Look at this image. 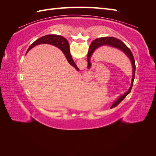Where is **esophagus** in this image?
Listing matches in <instances>:
<instances>
[{
    "label": "esophagus",
    "mask_w": 156,
    "mask_h": 156,
    "mask_svg": "<svg viewBox=\"0 0 156 156\" xmlns=\"http://www.w3.org/2000/svg\"><path fill=\"white\" fill-rule=\"evenodd\" d=\"M84 77H88V73H84Z\"/></svg>",
    "instance_id": "1"
}]
</instances>
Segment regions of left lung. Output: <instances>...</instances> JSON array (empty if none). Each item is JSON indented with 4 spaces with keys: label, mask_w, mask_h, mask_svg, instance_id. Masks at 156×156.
I'll list each match as a JSON object with an SVG mask.
<instances>
[{
    "label": "left lung",
    "mask_w": 156,
    "mask_h": 156,
    "mask_svg": "<svg viewBox=\"0 0 156 156\" xmlns=\"http://www.w3.org/2000/svg\"><path fill=\"white\" fill-rule=\"evenodd\" d=\"M107 45L109 47H112V48H116L118 49H119L121 51L127 56V57L131 61V63L132 65V79H131V85L129 88L128 89L126 92H125L124 94L120 96L119 98H117V100L115 101V102L112 103V105L115 107L117 105H119V103L124 100V99L126 97V96L130 92L132 88V87H133V81H134V78H135V59L133 56V54H132L131 50L127 48V47L120 40L115 38V37H100V38L96 39L95 40H94L92 44L90 46L89 49H88V56H87V60H88V66L87 68L90 69L92 66V64L90 62V58L92 56L93 53L95 52V51L98 49L99 48H100L101 46H105Z\"/></svg>",
    "instance_id": "obj_1"
}]
</instances>
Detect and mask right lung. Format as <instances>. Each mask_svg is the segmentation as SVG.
Returning <instances> with one entry per match:
<instances>
[{
  "label": "right lung",
  "instance_id": "right-lung-1",
  "mask_svg": "<svg viewBox=\"0 0 156 156\" xmlns=\"http://www.w3.org/2000/svg\"><path fill=\"white\" fill-rule=\"evenodd\" d=\"M40 44H50L56 46V48H58L63 52V53L64 54L69 64L70 65H72V66H73L77 71H79V68H77V65L75 64L74 61L72 57V55L70 54L68 41L65 37L56 34H49L44 36L43 37H41L30 45L29 49L27 50V53H28V52L33 48H34L35 46Z\"/></svg>",
  "mask_w": 156,
  "mask_h": 156
}]
</instances>
